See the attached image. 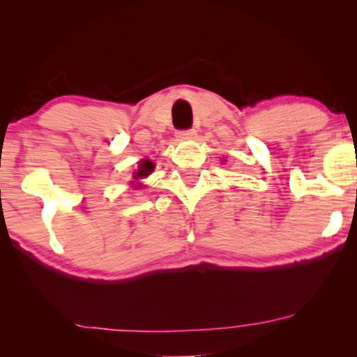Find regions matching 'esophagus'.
<instances>
[{
  "label": "esophagus",
  "instance_id": "1",
  "mask_svg": "<svg viewBox=\"0 0 357 357\" xmlns=\"http://www.w3.org/2000/svg\"><path fill=\"white\" fill-rule=\"evenodd\" d=\"M195 135H197V131H195L193 128H190V130H180L178 133H177L178 138H193Z\"/></svg>",
  "mask_w": 357,
  "mask_h": 357
}]
</instances>
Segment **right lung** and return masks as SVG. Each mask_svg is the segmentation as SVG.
<instances>
[{"instance_id": "add662e5", "label": "right lung", "mask_w": 357, "mask_h": 357, "mask_svg": "<svg viewBox=\"0 0 357 357\" xmlns=\"http://www.w3.org/2000/svg\"><path fill=\"white\" fill-rule=\"evenodd\" d=\"M154 165L153 162H149V160H143V162L139 164V170L135 174V178H139V177H146V175H149L153 172Z\"/></svg>"}]
</instances>
